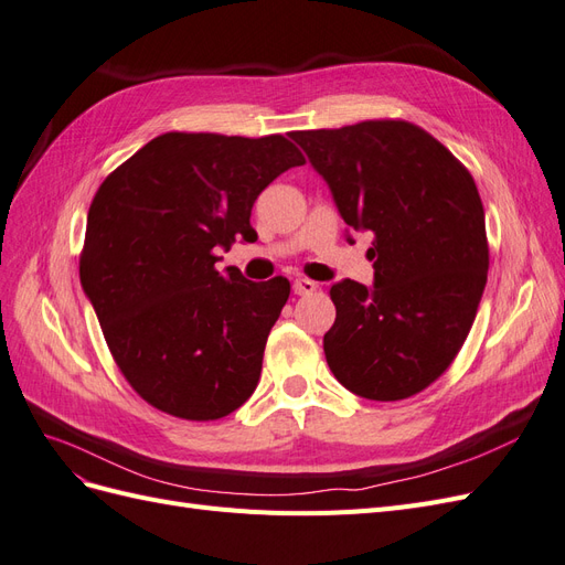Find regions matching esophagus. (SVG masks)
<instances>
[{
	"label": "esophagus",
	"instance_id": "obj_1",
	"mask_svg": "<svg viewBox=\"0 0 565 565\" xmlns=\"http://www.w3.org/2000/svg\"><path fill=\"white\" fill-rule=\"evenodd\" d=\"M292 289H295V295L306 297V295H313V292H316L318 282H313V280H309V278H297L295 285H292Z\"/></svg>",
	"mask_w": 565,
	"mask_h": 565
}]
</instances>
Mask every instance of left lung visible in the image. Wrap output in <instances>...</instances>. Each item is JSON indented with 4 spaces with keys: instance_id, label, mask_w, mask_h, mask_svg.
<instances>
[{
    "instance_id": "1",
    "label": "left lung",
    "mask_w": 565,
    "mask_h": 565,
    "mask_svg": "<svg viewBox=\"0 0 565 565\" xmlns=\"http://www.w3.org/2000/svg\"><path fill=\"white\" fill-rule=\"evenodd\" d=\"M289 136L328 181L341 218L374 237V285L330 287L328 365L355 396H415L455 361L488 280L486 212L469 169L405 119Z\"/></svg>"
}]
</instances>
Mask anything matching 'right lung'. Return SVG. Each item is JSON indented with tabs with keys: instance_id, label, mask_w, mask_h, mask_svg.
I'll list each match as a JSON object with an SVG mask.
<instances>
[{
	"instance_id": "right-lung-1",
	"label": "right lung",
	"mask_w": 565,
	"mask_h": 565,
	"mask_svg": "<svg viewBox=\"0 0 565 565\" xmlns=\"http://www.w3.org/2000/svg\"><path fill=\"white\" fill-rule=\"evenodd\" d=\"M303 162L280 134L167 131L98 185L79 280L119 372L152 407L221 419L259 384L289 280L216 270L214 249L254 241V200Z\"/></svg>"
}]
</instances>
